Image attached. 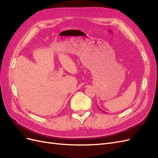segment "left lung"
<instances>
[{
  "mask_svg": "<svg viewBox=\"0 0 158 158\" xmlns=\"http://www.w3.org/2000/svg\"><path fill=\"white\" fill-rule=\"evenodd\" d=\"M98 108H99V109H100V110H101V111H102V109H100V108H99V107H98Z\"/></svg>",
  "mask_w": 158,
  "mask_h": 158,
  "instance_id": "1",
  "label": "left lung"
}]
</instances>
